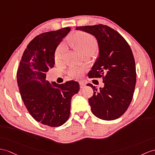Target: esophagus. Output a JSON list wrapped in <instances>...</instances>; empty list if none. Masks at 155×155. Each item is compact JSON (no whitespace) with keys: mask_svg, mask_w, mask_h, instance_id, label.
Here are the masks:
<instances>
[{"mask_svg":"<svg viewBox=\"0 0 155 155\" xmlns=\"http://www.w3.org/2000/svg\"><path fill=\"white\" fill-rule=\"evenodd\" d=\"M85 85H86V84L85 82H84V81H81V82H80V88H84V87L85 86Z\"/></svg>","mask_w":155,"mask_h":155,"instance_id":"esophagus-1","label":"esophagus"}]
</instances>
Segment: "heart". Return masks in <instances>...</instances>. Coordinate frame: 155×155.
Wrapping results in <instances>:
<instances>
[{"instance_id":"1","label":"heart","mask_w":155,"mask_h":155,"mask_svg":"<svg viewBox=\"0 0 155 155\" xmlns=\"http://www.w3.org/2000/svg\"><path fill=\"white\" fill-rule=\"evenodd\" d=\"M70 45L75 50H76L81 55L85 54L94 53L98 48L96 39L88 33L78 32L69 41ZM65 53V47L64 45H60L55 52L54 59L56 63L62 61ZM83 74V70L78 68H71L69 71L70 76L74 78L80 77Z\"/></svg>"}]
</instances>
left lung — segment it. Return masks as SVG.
Returning <instances> with one entry per match:
<instances>
[{
	"label": "left lung",
	"mask_w": 155,
	"mask_h": 155,
	"mask_svg": "<svg viewBox=\"0 0 155 155\" xmlns=\"http://www.w3.org/2000/svg\"><path fill=\"white\" fill-rule=\"evenodd\" d=\"M95 37L99 56L88 76H103V87L87 84L93 90L89 99L93 114L104 120L120 118L125 112L133 98L136 70L131 49L127 41L114 29L103 24L76 27Z\"/></svg>",
	"instance_id": "8db88e82"
}]
</instances>
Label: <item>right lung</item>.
Wrapping results in <instances>:
<instances>
[{
    "label": "right lung",
    "mask_w": 155,
    "mask_h": 155,
    "mask_svg": "<svg viewBox=\"0 0 155 155\" xmlns=\"http://www.w3.org/2000/svg\"><path fill=\"white\" fill-rule=\"evenodd\" d=\"M71 30L65 28L36 36L27 46L20 60L17 81L21 99L29 114L43 125H63L70 114L71 99L80 90L79 83L51 84L45 80L54 67L58 45Z\"/></svg>",
    "instance_id": "add662e5"
}]
</instances>
